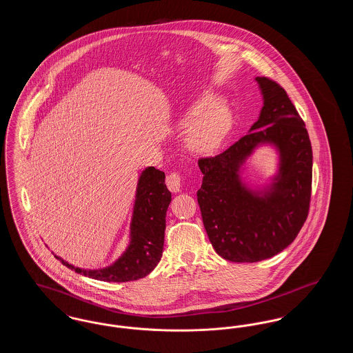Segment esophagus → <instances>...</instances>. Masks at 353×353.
I'll list each match as a JSON object with an SVG mask.
<instances>
[{
	"instance_id": "34e87169",
	"label": "esophagus",
	"mask_w": 353,
	"mask_h": 353,
	"mask_svg": "<svg viewBox=\"0 0 353 353\" xmlns=\"http://www.w3.org/2000/svg\"><path fill=\"white\" fill-rule=\"evenodd\" d=\"M167 186L169 190L173 193H179L181 189V176L176 172L170 173L167 176Z\"/></svg>"
}]
</instances>
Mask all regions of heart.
I'll use <instances>...</instances> for the list:
<instances>
[{
    "label": "heart",
    "instance_id": "obj_1",
    "mask_svg": "<svg viewBox=\"0 0 353 353\" xmlns=\"http://www.w3.org/2000/svg\"><path fill=\"white\" fill-rule=\"evenodd\" d=\"M183 127H190L185 139L186 150L193 156L208 157L219 151L233 127V114L219 97L203 92L192 101L180 119Z\"/></svg>",
    "mask_w": 353,
    "mask_h": 353
}]
</instances>
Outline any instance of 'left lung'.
<instances>
[{"mask_svg":"<svg viewBox=\"0 0 353 353\" xmlns=\"http://www.w3.org/2000/svg\"><path fill=\"white\" fill-rule=\"evenodd\" d=\"M263 105L248 134L216 157L201 159L197 201L212 246L232 262H259L285 250L307 219L312 148L308 132L285 90L256 77ZM277 154V168L263 185L245 176L259 148Z\"/></svg>","mask_w":353,"mask_h":353,"instance_id":"8db88e82","label":"left lung"}]
</instances>
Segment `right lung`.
<instances>
[{
  "instance_id": "add662e5",
  "label": "right lung",
  "mask_w": 353,
  "mask_h": 353,
  "mask_svg": "<svg viewBox=\"0 0 353 353\" xmlns=\"http://www.w3.org/2000/svg\"><path fill=\"white\" fill-rule=\"evenodd\" d=\"M170 201L172 194L165 185V173L154 167L143 169L136 185L130 241L115 262L101 269H82L52 254L68 269L101 282L120 283L144 278L161 259L165 216Z\"/></svg>"
}]
</instances>
